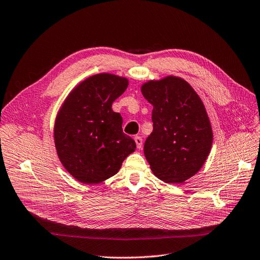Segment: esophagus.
Segmentation results:
<instances>
[{
  "mask_svg": "<svg viewBox=\"0 0 260 260\" xmlns=\"http://www.w3.org/2000/svg\"><path fill=\"white\" fill-rule=\"evenodd\" d=\"M135 142L137 144V148L140 150L142 148V138L140 136L135 137Z\"/></svg>",
  "mask_w": 260,
  "mask_h": 260,
  "instance_id": "1",
  "label": "esophagus"
}]
</instances>
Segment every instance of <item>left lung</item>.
<instances>
[{
  "instance_id": "1",
  "label": "left lung",
  "mask_w": 260,
  "mask_h": 260,
  "mask_svg": "<svg viewBox=\"0 0 260 260\" xmlns=\"http://www.w3.org/2000/svg\"><path fill=\"white\" fill-rule=\"evenodd\" d=\"M153 105V132L144 143L152 172L166 183L196 175L211 150L213 133L204 103L184 78L167 75L141 85Z\"/></svg>"
}]
</instances>
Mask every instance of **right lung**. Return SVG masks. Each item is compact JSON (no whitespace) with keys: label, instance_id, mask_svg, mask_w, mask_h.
I'll use <instances>...</instances> for the list:
<instances>
[{"label":"right lung","instance_id":"right-lung-1","mask_svg":"<svg viewBox=\"0 0 260 260\" xmlns=\"http://www.w3.org/2000/svg\"><path fill=\"white\" fill-rule=\"evenodd\" d=\"M128 80L99 73L77 84L62 102L54 123V143L61 165L83 184H99L118 173L136 142L122 131L112 103Z\"/></svg>","mask_w":260,"mask_h":260}]
</instances>
